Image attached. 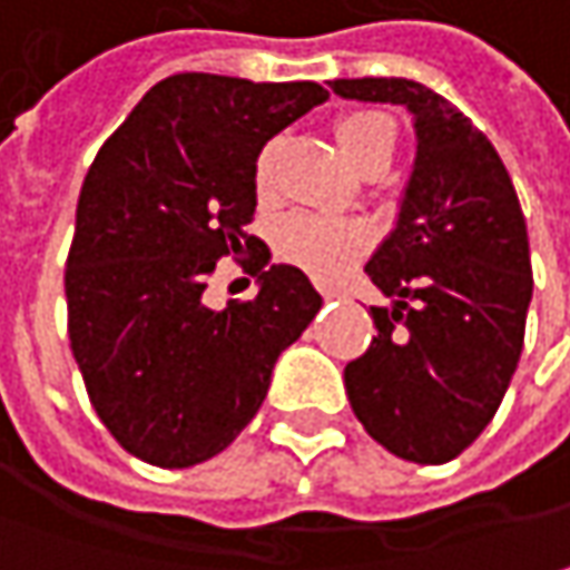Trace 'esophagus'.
<instances>
[{
  "label": "esophagus",
  "instance_id": "esophagus-1",
  "mask_svg": "<svg viewBox=\"0 0 570 570\" xmlns=\"http://www.w3.org/2000/svg\"><path fill=\"white\" fill-rule=\"evenodd\" d=\"M325 299H342V293L338 289H325Z\"/></svg>",
  "mask_w": 570,
  "mask_h": 570
}]
</instances>
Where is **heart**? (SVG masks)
Masks as SVG:
<instances>
[{"label": "heart", "instance_id": "b5f03b06", "mask_svg": "<svg viewBox=\"0 0 570 570\" xmlns=\"http://www.w3.org/2000/svg\"><path fill=\"white\" fill-rule=\"evenodd\" d=\"M335 141L357 170L386 167L396 148V121L377 109H354L335 121ZM277 167V141H267L254 160V189L271 196ZM371 248V228L357 218L313 213L286 216L277 228V252L316 281H335Z\"/></svg>", "mask_w": 570, "mask_h": 570}]
</instances>
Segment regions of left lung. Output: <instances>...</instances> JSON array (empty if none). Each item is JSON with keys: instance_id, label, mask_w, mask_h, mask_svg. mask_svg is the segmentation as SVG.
<instances>
[{"instance_id": "left-lung-1", "label": "left lung", "mask_w": 570, "mask_h": 570, "mask_svg": "<svg viewBox=\"0 0 570 570\" xmlns=\"http://www.w3.org/2000/svg\"><path fill=\"white\" fill-rule=\"evenodd\" d=\"M332 92L413 116L416 160L367 277L377 335L345 367L354 416L386 452L445 464L493 419L522 352L529 235L513 180L474 121L403 77L332 80Z\"/></svg>"}]
</instances>
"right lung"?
Returning <instances> with one entry per match:
<instances>
[{
    "instance_id": "add662e5",
    "label": "right lung",
    "mask_w": 570,
    "mask_h": 570,
    "mask_svg": "<svg viewBox=\"0 0 570 570\" xmlns=\"http://www.w3.org/2000/svg\"><path fill=\"white\" fill-rule=\"evenodd\" d=\"M325 99L313 80L177 73L96 154L63 277L67 328L92 410L128 454L193 468L228 449L261 410L281 352L316 318L309 277L271 264L245 225L257 151ZM245 247L258 296L206 307L215 261Z\"/></svg>"
}]
</instances>
